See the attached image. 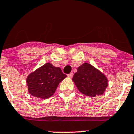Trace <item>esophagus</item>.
I'll return each mask as SVG.
<instances>
[{
    "label": "esophagus",
    "mask_w": 134,
    "mask_h": 134,
    "mask_svg": "<svg viewBox=\"0 0 134 134\" xmlns=\"http://www.w3.org/2000/svg\"><path fill=\"white\" fill-rule=\"evenodd\" d=\"M73 73H72V72H71V73H70V74H67V77H70V78H71V77H73Z\"/></svg>",
    "instance_id": "1"
}]
</instances>
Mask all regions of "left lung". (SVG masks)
Here are the masks:
<instances>
[{
  "mask_svg": "<svg viewBox=\"0 0 134 134\" xmlns=\"http://www.w3.org/2000/svg\"><path fill=\"white\" fill-rule=\"evenodd\" d=\"M72 81L81 93L91 97L103 94L108 86L107 77L87 63L78 67Z\"/></svg>",
  "mask_w": 134,
  "mask_h": 134,
  "instance_id": "left-lung-1",
  "label": "left lung"
}]
</instances>
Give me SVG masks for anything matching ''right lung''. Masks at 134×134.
I'll list each match as a JSON object with an SVG mask.
<instances>
[{
	"mask_svg": "<svg viewBox=\"0 0 134 134\" xmlns=\"http://www.w3.org/2000/svg\"><path fill=\"white\" fill-rule=\"evenodd\" d=\"M66 77L60 67L47 63L27 76L29 93L41 99L48 98L55 93L59 83Z\"/></svg>",
	"mask_w": 134,
	"mask_h": 134,
	"instance_id": "right-lung-1",
	"label": "right lung"
}]
</instances>
